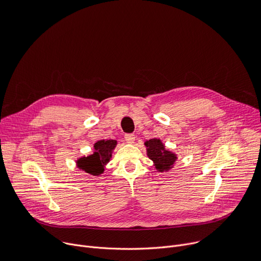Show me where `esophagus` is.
Wrapping results in <instances>:
<instances>
[{"mask_svg":"<svg viewBox=\"0 0 261 261\" xmlns=\"http://www.w3.org/2000/svg\"><path fill=\"white\" fill-rule=\"evenodd\" d=\"M125 140L128 144H133L135 141V136L133 134H125Z\"/></svg>","mask_w":261,"mask_h":261,"instance_id":"esophagus-1","label":"esophagus"}]
</instances>
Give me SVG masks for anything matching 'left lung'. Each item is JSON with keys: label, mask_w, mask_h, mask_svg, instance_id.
<instances>
[{"label": "left lung", "mask_w": 261, "mask_h": 261, "mask_svg": "<svg viewBox=\"0 0 261 261\" xmlns=\"http://www.w3.org/2000/svg\"><path fill=\"white\" fill-rule=\"evenodd\" d=\"M147 147V155L153 161L155 169L158 172H168L173 169L177 161V155L172 151L165 149L162 141L158 138H152L145 143Z\"/></svg>", "instance_id": "8db88e82"}]
</instances>
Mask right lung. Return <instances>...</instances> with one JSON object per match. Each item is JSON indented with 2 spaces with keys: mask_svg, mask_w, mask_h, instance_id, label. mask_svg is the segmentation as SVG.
Returning <instances> with one entry per match:
<instances>
[{
  "mask_svg": "<svg viewBox=\"0 0 261 261\" xmlns=\"http://www.w3.org/2000/svg\"><path fill=\"white\" fill-rule=\"evenodd\" d=\"M117 145L115 139H103L93 145V153L76 160L77 168L90 176H100L104 173L106 164L112 157V152Z\"/></svg>",
  "mask_w": 261,
  "mask_h": 261,
  "instance_id": "right-lung-1",
  "label": "right lung"
}]
</instances>
